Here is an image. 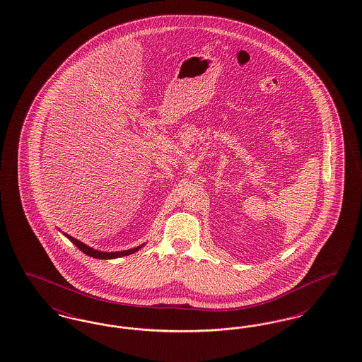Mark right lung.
<instances>
[{"mask_svg": "<svg viewBox=\"0 0 362 362\" xmlns=\"http://www.w3.org/2000/svg\"><path fill=\"white\" fill-rule=\"evenodd\" d=\"M68 239H69L77 248H80L84 254H86L88 257H92V258L96 259H115V258H122V257H126V255H132V254H134V252H137L139 248H142L145 244H141V245H138L136 248H130V250H124V251H118V252H104V251H98V250H93L92 247H89V245H86L84 244L83 241L77 240V239H74V238H71L70 235L68 233H64Z\"/></svg>", "mask_w": 362, "mask_h": 362, "instance_id": "right-lung-1", "label": "right lung"}]
</instances>
